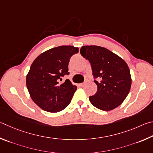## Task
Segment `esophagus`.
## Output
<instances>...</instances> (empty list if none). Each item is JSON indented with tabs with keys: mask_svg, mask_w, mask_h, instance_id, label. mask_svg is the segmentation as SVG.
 I'll return each instance as SVG.
<instances>
[{
	"mask_svg": "<svg viewBox=\"0 0 153 153\" xmlns=\"http://www.w3.org/2000/svg\"><path fill=\"white\" fill-rule=\"evenodd\" d=\"M80 85H81V87H84V85H85V82H82V83H81V84H80Z\"/></svg>",
	"mask_w": 153,
	"mask_h": 153,
	"instance_id": "esophagus-1",
	"label": "esophagus"
}]
</instances>
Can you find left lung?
Returning a JSON list of instances; mask_svg holds the SVG:
<instances>
[{"label":"left lung","mask_w":153,"mask_h":153,"mask_svg":"<svg viewBox=\"0 0 153 153\" xmlns=\"http://www.w3.org/2000/svg\"><path fill=\"white\" fill-rule=\"evenodd\" d=\"M81 54L89 60L93 74L97 81L95 94L90 96L93 106L110 111L121 105L130 92L132 79L126 62L110 50L98 45H85Z\"/></svg>","instance_id":"obj_1"}]
</instances>
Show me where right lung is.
Returning <instances> with one entry per match:
<instances>
[{
	"mask_svg": "<svg viewBox=\"0 0 153 153\" xmlns=\"http://www.w3.org/2000/svg\"><path fill=\"white\" fill-rule=\"evenodd\" d=\"M79 48L61 45L42 53L35 59L26 76V85L32 100L43 110L58 112L71 103L77 87L68 79L60 83L61 77L68 74L70 58Z\"/></svg>",
	"mask_w": 153,
	"mask_h": 153,
	"instance_id": "1",
	"label": "right lung"
}]
</instances>
